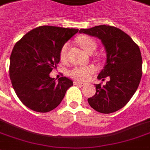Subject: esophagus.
<instances>
[{
	"instance_id": "obj_1",
	"label": "esophagus",
	"mask_w": 150,
	"mask_h": 150,
	"mask_svg": "<svg viewBox=\"0 0 150 150\" xmlns=\"http://www.w3.org/2000/svg\"><path fill=\"white\" fill-rule=\"evenodd\" d=\"M74 83L75 84V85H80V86H85V83H82V82H78V81H74Z\"/></svg>"
}]
</instances>
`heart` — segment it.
Wrapping results in <instances>:
<instances>
[{"mask_svg":"<svg viewBox=\"0 0 150 150\" xmlns=\"http://www.w3.org/2000/svg\"><path fill=\"white\" fill-rule=\"evenodd\" d=\"M78 42L81 47L83 49L84 51L86 53H90L93 52L96 47V44L95 40L93 38L87 37V36H83L81 38H79ZM68 44H65L61 47V50L60 52V58L62 60L64 59L65 55H66L67 49ZM96 71V68L93 66H87V67H75L72 68L69 71V75L71 77L74 78L75 80H86L89 78V76L93 74Z\"/></svg>","mask_w":150,"mask_h":150,"instance_id":"heart-1","label":"heart"}]
</instances>
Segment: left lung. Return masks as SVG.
Segmentation results:
<instances>
[{
    "mask_svg": "<svg viewBox=\"0 0 150 150\" xmlns=\"http://www.w3.org/2000/svg\"><path fill=\"white\" fill-rule=\"evenodd\" d=\"M80 33L98 38L104 45L106 63L97 78L106 85L96 84V93L88 98L97 112L111 113L122 108L137 91L142 77V56L139 46L127 33L110 25L81 29Z\"/></svg>",
    "mask_w": 150,
    "mask_h": 150,
    "instance_id": "8db88e82",
    "label": "left lung"
}]
</instances>
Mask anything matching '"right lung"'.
<instances>
[{
  "label": "right lung",
  "mask_w": 150,
  "mask_h": 150,
  "mask_svg": "<svg viewBox=\"0 0 150 150\" xmlns=\"http://www.w3.org/2000/svg\"><path fill=\"white\" fill-rule=\"evenodd\" d=\"M78 30L40 26L26 33L13 47L10 57L11 83L20 100L32 110H53L73 86L66 76L56 82L50 73L60 62L61 47Z\"/></svg>",
  "instance_id": "obj_1"
}]
</instances>
